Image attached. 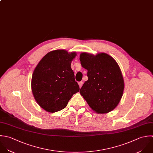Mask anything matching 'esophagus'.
Listing matches in <instances>:
<instances>
[{"instance_id": "34e87169", "label": "esophagus", "mask_w": 153, "mask_h": 153, "mask_svg": "<svg viewBox=\"0 0 153 153\" xmlns=\"http://www.w3.org/2000/svg\"><path fill=\"white\" fill-rule=\"evenodd\" d=\"M78 84H79V87H80V88L82 86V85H83V82H80L78 83Z\"/></svg>"}]
</instances>
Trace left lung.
Wrapping results in <instances>:
<instances>
[{
  "label": "left lung",
  "instance_id": "left-lung-1",
  "mask_svg": "<svg viewBox=\"0 0 153 153\" xmlns=\"http://www.w3.org/2000/svg\"><path fill=\"white\" fill-rule=\"evenodd\" d=\"M80 61L82 66L88 70V77L80 90V95L97 113L113 111L120 102L125 88L117 62L104 52L95 55L82 52Z\"/></svg>",
  "mask_w": 153,
  "mask_h": 153
}]
</instances>
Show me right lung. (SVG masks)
<instances>
[{
  "mask_svg": "<svg viewBox=\"0 0 153 153\" xmlns=\"http://www.w3.org/2000/svg\"><path fill=\"white\" fill-rule=\"evenodd\" d=\"M76 52L64 49L52 51L46 53L36 67L31 87L39 105L49 113L64 109L72 96L80 90L75 81L71 63Z\"/></svg>",
  "mask_w": 153,
  "mask_h": 153,
  "instance_id": "add662e5",
  "label": "right lung"
}]
</instances>
